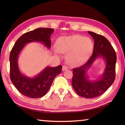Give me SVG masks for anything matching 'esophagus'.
Returning a JSON list of instances; mask_svg holds the SVG:
<instances>
[{"mask_svg": "<svg viewBox=\"0 0 125 125\" xmlns=\"http://www.w3.org/2000/svg\"><path fill=\"white\" fill-rule=\"evenodd\" d=\"M68 69V67L67 66H65V65H63L62 67V71H66Z\"/></svg>", "mask_w": 125, "mask_h": 125, "instance_id": "1", "label": "esophagus"}]
</instances>
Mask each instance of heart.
Returning a JSON list of instances; mask_svg holds the SVG:
<instances>
[{
    "label": "heart",
    "mask_w": 125,
    "mask_h": 125,
    "mask_svg": "<svg viewBox=\"0 0 125 125\" xmlns=\"http://www.w3.org/2000/svg\"><path fill=\"white\" fill-rule=\"evenodd\" d=\"M94 44L89 37L74 35L60 37L57 41V49L59 52L67 54V59L72 66H79L87 61L92 54Z\"/></svg>",
    "instance_id": "obj_1"
}]
</instances>
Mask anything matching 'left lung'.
Wrapping results in <instances>:
<instances>
[{
	"label": "left lung",
	"mask_w": 125,
	"mask_h": 125,
	"mask_svg": "<svg viewBox=\"0 0 125 125\" xmlns=\"http://www.w3.org/2000/svg\"><path fill=\"white\" fill-rule=\"evenodd\" d=\"M94 40L92 56L83 65L73 69V88L79 96L85 98H94L104 93L114 83L115 78L116 54L109 41L103 36L88 31ZM104 61V71L97 79L90 80L88 70L96 59Z\"/></svg>",
	"instance_id": "1"
}]
</instances>
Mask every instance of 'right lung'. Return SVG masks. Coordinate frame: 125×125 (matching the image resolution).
Here are the masks:
<instances>
[{"label": "right lung", "mask_w": 125, "mask_h": 125, "mask_svg": "<svg viewBox=\"0 0 125 125\" xmlns=\"http://www.w3.org/2000/svg\"><path fill=\"white\" fill-rule=\"evenodd\" d=\"M54 29L38 28L24 33L19 38L10 54V79L14 86L24 95L31 98L43 96L48 92L54 79L62 71V65L55 67H46L43 70L33 77H29L21 72L18 65L20 52L27 43L40 42L50 49L51 35Z\"/></svg>", "instance_id": "1"}]
</instances>
